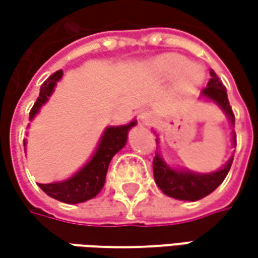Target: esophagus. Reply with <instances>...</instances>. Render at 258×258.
Returning a JSON list of instances; mask_svg holds the SVG:
<instances>
[{
	"instance_id": "34e87169",
	"label": "esophagus",
	"mask_w": 258,
	"mask_h": 258,
	"mask_svg": "<svg viewBox=\"0 0 258 258\" xmlns=\"http://www.w3.org/2000/svg\"><path fill=\"white\" fill-rule=\"evenodd\" d=\"M139 119L142 120V123L145 124H149L152 120H154V116H152V113L151 112H141V114H139Z\"/></svg>"
}]
</instances>
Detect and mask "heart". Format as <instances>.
<instances>
[{
    "mask_svg": "<svg viewBox=\"0 0 258 258\" xmlns=\"http://www.w3.org/2000/svg\"><path fill=\"white\" fill-rule=\"evenodd\" d=\"M159 67L168 76L181 75V85L185 89H194L204 80V70L197 64H188L182 55H165L159 60Z\"/></svg>",
    "mask_w": 258,
    "mask_h": 258,
    "instance_id": "obj_1",
    "label": "heart"
}]
</instances>
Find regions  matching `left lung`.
Returning <instances> with one entry per match:
<instances>
[{"label":"left lung","mask_w":258,"mask_h":258,"mask_svg":"<svg viewBox=\"0 0 258 258\" xmlns=\"http://www.w3.org/2000/svg\"><path fill=\"white\" fill-rule=\"evenodd\" d=\"M201 97L217 104L228 117L230 124L233 127V144L235 145V134H234L235 117H234L231 106L227 97V89L224 87L220 77L214 73V70H211V79L208 85L201 92ZM156 144H158V139H156ZM233 158L234 155L218 171L210 173H198L186 171L182 168H173L169 164H166L164 158L159 154V151L156 149L154 158L155 182L159 186V189L168 197H172L181 201H198L204 197L210 195L214 189L220 186V183L225 179L227 173L231 168Z\"/></svg>","instance_id":"obj_1"}]
</instances>
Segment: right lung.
<instances>
[{
	"label": "right lung",
	"mask_w": 258,
	"mask_h": 258,
	"mask_svg": "<svg viewBox=\"0 0 258 258\" xmlns=\"http://www.w3.org/2000/svg\"><path fill=\"white\" fill-rule=\"evenodd\" d=\"M61 77H63V70H58L41 85L37 102L30 112V120H33L35 114L43 107V104L47 103V100L54 92L57 82ZM135 124H136V120H132L131 123L122 124V126H107L92 158L75 175L58 182L38 183V186L48 197L66 204L85 203L94 198L103 188L107 168L112 158L126 145L127 134Z\"/></svg>",
	"instance_id": "1"
}]
</instances>
